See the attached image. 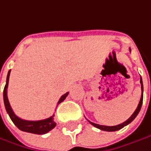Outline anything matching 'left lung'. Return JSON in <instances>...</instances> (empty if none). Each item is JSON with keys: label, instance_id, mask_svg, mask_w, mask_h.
Wrapping results in <instances>:
<instances>
[{"label": "left lung", "instance_id": "obj_1", "mask_svg": "<svg viewBox=\"0 0 151 151\" xmlns=\"http://www.w3.org/2000/svg\"><path fill=\"white\" fill-rule=\"evenodd\" d=\"M140 83H141V90H142V96H141V99H140V101H139V104L136 109V111H134V113L130 116V117L129 119H127L125 122L120 124H117V125H115V126H105V125H100V124H95V123H92L89 121V123L93 125L94 127L98 128V129H100V130H104V131H116V130H120L122 128H124V126H126L127 124H129L130 123H131L135 118L136 116H137V114L139 113L140 110H141V107H142V104H143V93H144V86H143V80H142V78H140Z\"/></svg>", "mask_w": 151, "mask_h": 151}]
</instances>
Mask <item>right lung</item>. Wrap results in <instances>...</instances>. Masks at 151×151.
<instances>
[{"instance_id": "1", "label": "right lung", "mask_w": 151, "mask_h": 151, "mask_svg": "<svg viewBox=\"0 0 151 151\" xmlns=\"http://www.w3.org/2000/svg\"><path fill=\"white\" fill-rule=\"evenodd\" d=\"M9 75H10V71H8L7 76V81H6V86L4 87L3 91V100H4V104H5V108L7 111L8 116H10L11 120L13 121V123L17 126L18 129H20L22 131H26V132H29V133H34V134H38V135H42V134H46L48 131L52 130L55 126H56V123L53 121V116L48 117L47 119H43V120H39V121H27V120H24L21 119L20 117L16 116L14 114V112L13 111L10 104L8 102V99H7V86H8V80H9ZM69 92L65 93L61 98L60 99L58 104L63 102L65 98L67 97Z\"/></svg>"}]
</instances>
